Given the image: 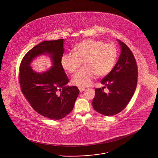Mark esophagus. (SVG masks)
Segmentation results:
<instances>
[{
  "label": "esophagus",
  "mask_w": 158,
  "mask_h": 158,
  "mask_svg": "<svg viewBox=\"0 0 158 158\" xmlns=\"http://www.w3.org/2000/svg\"><path fill=\"white\" fill-rule=\"evenodd\" d=\"M79 89L80 90V92H83V90H85V88H82V87H79Z\"/></svg>",
  "instance_id": "1"
}]
</instances>
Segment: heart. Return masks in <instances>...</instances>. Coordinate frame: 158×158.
Listing matches in <instances>:
<instances>
[{"instance_id": "obj_1", "label": "heart", "mask_w": 158, "mask_h": 158, "mask_svg": "<svg viewBox=\"0 0 158 158\" xmlns=\"http://www.w3.org/2000/svg\"><path fill=\"white\" fill-rule=\"evenodd\" d=\"M75 53H64L61 58L63 68L70 73H74L82 65L85 66L72 77L73 84L78 86L90 85L95 75H107L113 69L118 56L117 46L112 43L87 39L76 44Z\"/></svg>"}]
</instances>
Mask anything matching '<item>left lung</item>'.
Wrapping results in <instances>:
<instances>
[{
	"label": "left lung",
	"mask_w": 158,
	"mask_h": 158,
	"mask_svg": "<svg viewBox=\"0 0 158 158\" xmlns=\"http://www.w3.org/2000/svg\"><path fill=\"white\" fill-rule=\"evenodd\" d=\"M121 54L113 70L101 83L108 89V94L102 88L95 89L92 105L95 111L105 116H112L123 111L135 92L138 69L135 58L127 45L118 40Z\"/></svg>",
	"instance_id": "1"
}]
</instances>
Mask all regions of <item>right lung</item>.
Returning <instances> with one entry per match:
<instances>
[{"label": "right lung", "mask_w": 158, "mask_h": 158, "mask_svg": "<svg viewBox=\"0 0 158 158\" xmlns=\"http://www.w3.org/2000/svg\"><path fill=\"white\" fill-rule=\"evenodd\" d=\"M64 41H45L34 47L23 57L19 73L21 91L32 108L41 115L56 120L73 110L79 93L76 86H66L69 79L61 64ZM47 53L52 60V68L43 73L34 71L30 66L31 61Z\"/></svg>", "instance_id": "1"}]
</instances>
